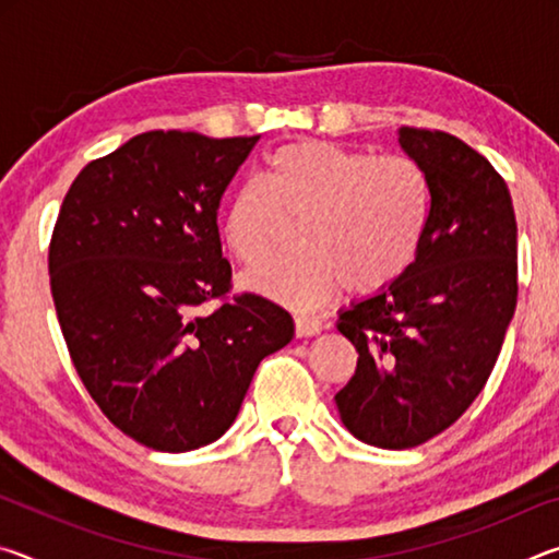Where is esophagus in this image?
Wrapping results in <instances>:
<instances>
[{
    "instance_id": "esophagus-1",
    "label": "esophagus",
    "mask_w": 559,
    "mask_h": 559,
    "mask_svg": "<svg viewBox=\"0 0 559 559\" xmlns=\"http://www.w3.org/2000/svg\"><path fill=\"white\" fill-rule=\"evenodd\" d=\"M320 330H323V323H320L318 318H306V316H298V318H296V335H298V337L318 335Z\"/></svg>"
}]
</instances>
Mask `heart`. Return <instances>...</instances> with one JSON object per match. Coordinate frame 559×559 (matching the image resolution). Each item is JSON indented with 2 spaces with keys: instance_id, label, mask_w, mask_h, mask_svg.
I'll use <instances>...</instances> for the list:
<instances>
[{
  "instance_id": "1",
  "label": "heart",
  "mask_w": 559,
  "mask_h": 559,
  "mask_svg": "<svg viewBox=\"0 0 559 559\" xmlns=\"http://www.w3.org/2000/svg\"><path fill=\"white\" fill-rule=\"evenodd\" d=\"M431 202V179L412 157L298 140L273 150L261 179L234 189L222 236L231 257L251 266L269 257L283 219H302V251L266 261L243 283L306 313L343 286L377 293L400 281L427 239Z\"/></svg>"
}]
</instances>
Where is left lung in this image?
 Segmentation results:
<instances>
[{
  "label": "left lung",
  "instance_id": "8db88e82",
  "mask_svg": "<svg viewBox=\"0 0 559 559\" xmlns=\"http://www.w3.org/2000/svg\"><path fill=\"white\" fill-rule=\"evenodd\" d=\"M431 179V222L414 266L340 310L357 370L340 419L377 449L449 429L484 390L518 300V226L508 185L484 155L439 130H396Z\"/></svg>",
  "mask_w": 559,
  "mask_h": 559
}]
</instances>
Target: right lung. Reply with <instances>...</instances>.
I'll return each instance as SVG.
<instances>
[{"mask_svg":"<svg viewBox=\"0 0 559 559\" xmlns=\"http://www.w3.org/2000/svg\"><path fill=\"white\" fill-rule=\"evenodd\" d=\"M259 135L153 130L93 159L56 222L51 296L75 372L147 449L182 453L231 427L263 357L293 340L276 302L229 290L216 216Z\"/></svg>","mask_w":559,"mask_h":559,"instance_id":"1","label":"right lung"}]
</instances>
